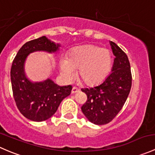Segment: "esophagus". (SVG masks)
<instances>
[{"mask_svg":"<svg viewBox=\"0 0 155 155\" xmlns=\"http://www.w3.org/2000/svg\"><path fill=\"white\" fill-rule=\"evenodd\" d=\"M79 89L78 88V87H73V88H72L71 93H72V94H76V93H77V92H79Z\"/></svg>","mask_w":155,"mask_h":155,"instance_id":"1","label":"esophagus"}]
</instances>
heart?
Wrapping results in <instances>:
<instances>
[{"label": "heart", "instance_id": "b5f03b06", "mask_svg": "<svg viewBox=\"0 0 155 155\" xmlns=\"http://www.w3.org/2000/svg\"><path fill=\"white\" fill-rule=\"evenodd\" d=\"M112 64V53L97 45H86L75 48L68 56H62L59 61L62 77L71 82L78 76L87 85H95L106 79Z\"/></svg>", "mask_w": 155, "mask_h": 155}]
</instances>
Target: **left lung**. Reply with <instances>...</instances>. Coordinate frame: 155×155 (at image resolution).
<instances>
[{
	"instance_id": "8db88e82",
	"label": "left lung",
	"mask_w": 155,
	"mask_h": 155,
	"mask_svg": "<svg viewBox=\"0 0 155 155\" xmlns=\"http://www.w3.org/2000/svg\"><path fill=\"white\" fill-rule=\"evenodd\" d=\"M114 59L110 74L97 86L82 88L87 101L82 111L91 122L97 125L110 122L122 109L130 91L132 75L129 60L118 45L110 41Z\"/></svg>"
}]
</instances>
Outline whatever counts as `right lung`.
I'll return each instance as SVG.
<instances>
[{"label":"right lung","instance_id":"right-lung-1","mask_svg":"<svg viewBox=\"0 0 155 155\" xmlns=\"http://www.w3.org/2000/svg\"><path fill=\"white\" fill-rule=\"evenodd\" d=\"M59 46L43 36L25 43L12 61L10 79L14 100L19 112L31 121L47 120L71 93V85L59 86L50 79L32 82L25 74V62L30 53L37 51L55 52Z\"/></svg>","mask_w":155,"mask_h":155}]
</instances>
